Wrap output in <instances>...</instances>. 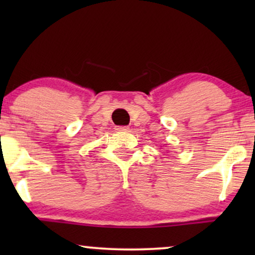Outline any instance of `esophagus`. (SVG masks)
I'll use <instances>...</instances> for the list:
<instances>
[{
	"mask_svg": "<svg viewBox=\"0 0 255 255\" xmlns=\"http://www.w3.org/2000/svg\"><path fill=\"white\" fill-rule=\"evenodd\" d=\"M115 130L117 132H124V131H128V127H116L115 128Z\"/></svg>",
	"mask_w": 255,
	"mask_h": 255,
	"instance_id": "obj_1",
	"label": "esophagus"
}]
</instances>
